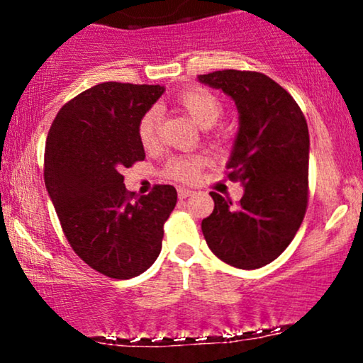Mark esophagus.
Returning a JSON list of instances; mask_svg holds the SVG:
<instances>
[{
    "label": "esophagus",
    "mask_w": 363,
    "mask_h": 363,
    "mask_svg": "<svg viewBox=\"0 0 363 363\" xmlns=\"http://www.w3.org/2000/svg\"><path fill=\"white\" fill-rule=\"evenodd\" d=\"M177 193H179V198H181V199H186V198H189L191 194H193V191H191V189H186V187H179Z\"/></svg>",
    "instance_id": "34e87169"
}]
</instances>
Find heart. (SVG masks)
<instances>
[{"mask_svg":"<svg viewBox=\"0 0 363 363\" xmlns=\"http://www.w3.org/2000/svg\"><path fill=\"white\" fill-rule=\"evenodd\" d=\"M177 106L194 121L198 126L210 128L222 116V102L211 91L203 89H189L177 95ZM138 138L143 148L152 150L160 140V116L157 109L143 114L138 124ZM206 164L203 157H174L167 162L165 174L179 182H191L198 176L199 169Z\"/></svg>","mask_w":363,"mask_h":363,"instance_id":"obj_1","label":"heart"}]
</instances>
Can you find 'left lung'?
<instances>
[{"mask_svg":"<svg viewBox=\"0 0 363 363\" xmlns=\"http://www.w3.org/2000/svg\"><path fill=\"white\" fill-rule=\"evenodd\" d=\"M198 80L222 90L239 112L228 177L244 186L239 205L210 193L201 222L208 247L240 269L269 264L301 227L309 196V129L301 107L277 82L256 72L222 69Z\"/></svg>","mask_w":363,"mask_h":363,"instance_id":"left-lung-1","label":"left lung"}]
</instances>
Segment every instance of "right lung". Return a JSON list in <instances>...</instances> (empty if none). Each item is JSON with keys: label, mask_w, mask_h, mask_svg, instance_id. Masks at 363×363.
<instances>
[{"label": "right lung", "mask_w": 363, "mask_h": 363, "mask_svg": "<svg viewBox=\"0 0 363 363\" xmlns=\"http://www.w3.org/2000/svg\"><path fill=\"white\" fill-rule=\"evenodd\" d=\"M164 91L99 83L61 107L45 140L44 181L62 232L90 268L116 280L138 277L155 262L177 203L174 186L136 196L121 176L145 158L140 119Z\"/></svg>", "instance_id": "add662e5"}]
</instances>
